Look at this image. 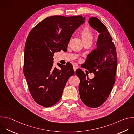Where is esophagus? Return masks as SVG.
Instances as JSON below:
<instances>
[{
    "mask_svg": "<svg viewBox=\"0 0 134 134\" xmlns=\"http://www.w3.org/2000/svg\"><path fill=\"white\" fill-rule=\"evenodd\" d=\"M78 69V67H77V66L75 65H73V70H74V72H75V71H76V69Z\"/></svg>",
    "mask_w": 134,
    "mask_h": 134,
    "instance_id": "1",
    "label": "esophagus"
}]
</instances>
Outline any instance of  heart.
Segmentation results:
<instances>
[{
    "mask_svg": "<svg viewBox=\"0 0 134 134\" xmlns=\"http://www.w3.org/2000/svg\"><path fill=\"white\" fill-rule=\"evenodd\" d=\"M80 36L84 42L90 40L92 41L93 34L88 27H85L81 30Z\"/></svg>",
    "mask_w": 134,
    "mask_h": 134,
    "instance_id": "heart-1",
    "label": "heart"
}]
</instances>
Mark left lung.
Here are the masks:
<instances>
[{
  "mask_svg": "<svg viewBox=\"0 0 134 134\" xmlns=\"http://www.w3.org/2000/svg\"><path fill=\"white\" fill-rule=\"evenodd\" d=\"M88 24L99 34L96 48L87 55L84 64V68L93 72L95 76L89 79L80 69L76 71V74L80 80L79 88L81 100L88 107L96 108L105 102L112 90L117 58L113 39L106 26L94 17L90 18Z\"/></svg>",
  "mask_w": 134,
  "mask_h": 134,
  "instance_id": "obj_1",
  "label": "left lung"
}]
</instances>
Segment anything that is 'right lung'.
I'll return each mask as SVG.
<instances>
[{
	"label": "right lung",
	"mask_w": 134,
	"mask_h": 134,
	"mask_svg": "<svg viewBox=\"0 0 134 134\" xmlns=\"http://www.w3.org/2000/svg\"><path fill=\"white\" fill-rule=\"evenodd\" d=\"M85 19L82 16L48 17L30 32L25 47L24 73L30 94L38 104L49 107L61 99L74 71L70 63H58L59 70L52 68L53 54L67 50L72 34Z\"/></svg>",
	"instance_id": "add662e5"
}]
</instances>
